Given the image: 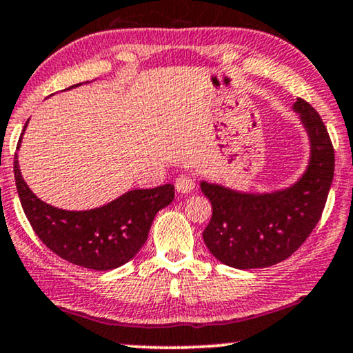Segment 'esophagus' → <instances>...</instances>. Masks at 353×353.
I'll list each match as a JSON object with an SVG mask.
<instances>
[{"mask_svg":"<svg viewBox=\"0 0 353 353\" xmlns=\"http://www.w3.org/2000/svg\"><path fill=\"white\" fill-rule=\"evenodd\" d=\"M195 189V179L188 176V174H182L176 179V190L181 194H190Z\"/></svg>","mask_w":353,"mask_h":353,"instance_id":"1","label":"esophagus"}]
</instances>
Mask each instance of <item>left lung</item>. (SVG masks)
Wrapping results in <instances>:
<instances>
[{
    "label": "left lung",
    "instance_id": "1",
    "mask_svg": "<svg viewBox=\"0 0 353 353\" xmlns=\"http://www.w3.org/2000/svg\"><path fill=\"white\" fill-rule=\"evenodd\" d=\"M292 110L309 139V161L299 179L270 192H243L201 182L212 203L202 236L210 253L236 270L268 268L290 258L311 235L334 179V148L319 113L303 99Z\"/></svg>",
    "mask_w": 353,
    "mask_h": 353
}]
</instances>
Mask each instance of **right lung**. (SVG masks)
Instances as JSON below:
<instances>
[{
  "instance_id": "right-lung-1",
  "label": "right lung",
  "mask_w": 353,
  "mask_h": 353,
  "mask_svg": "<svg viewBox=\"0 0 353 353\" xmlns=\"http://www.w3.org/2000/svg\"><path fill=\"white\" fill-rule=\"evenodd\" d=\"M79 85L82 83L70 88ZM14 179L24 214L42 243L63 260L97 271L118 268L134 258L146 243L156 214L174 201V185L164 184L154 189L128 190L97 209H59L41 201L29 189L21 174L18 152Z\"/></svg>"
}]
</instances>
